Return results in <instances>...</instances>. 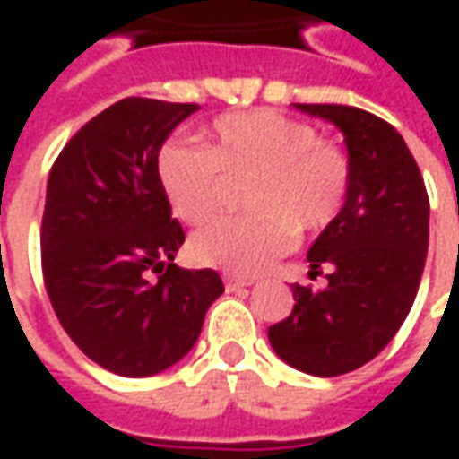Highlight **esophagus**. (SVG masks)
I'll return each mask as SVG.
<instances>
[{
    "mask_svg": "<svg viewBox=\"0 0 459 459\" xmlns=\"http://www.w3.org/2000/svg\"><path fill=\"white\" fill-rule=\"evenodd\" d=\"M247 286H253V278L224 275V289H227V291H238V289H247Z\"/></svg>",
    "mask_w": 459,
    "mask_h": 459,
    "instance_id": "esophagus-1",
    "label": "esophagus"
}]
</instances>
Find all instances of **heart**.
I'll use <instances>...</instances> for the list:
<instances>
[{"label": "heart", "mask_w": 459, "mask_h": 459, "mask_svg": "<svg viewBox=\"0 0 459 459\" xmlns=\"http://www.w3.org/2000/svg\"><path fill=\"white\" fill-rule=\"evenodd\" d=\"M247 178L242 204L250 214L196 232L188 242L194 263L238 275L263 273L291 250L296 235H319L340 220L352 166L316 127L275 109L217 117L204 148L173 140L158 155L160 188L186 224L212 220L227 181Z\"/></svg>", "instance_id": "heart-1"}]
</instances>
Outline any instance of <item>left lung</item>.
Masks as SVG:
<instances>
[{
  "label": "left lung",
  "instance_id": "1",
  "mask_svg": "<svg viewBox=\"0 0 459 459\" xmlns=\"http://www.w3.org/2000/svg\"><path fill=\"white\" fill-rule=\"evenodd\" d=\"M340 127L352 188L340 220L314 239L308 275L329 271L322 291L293 283V311L268 329L275 355L332 378L370 362L409 316L429 247V196L403 137L380 117L344 104H296Z\"/></svg>",
  "mask_w": 459,
  "mask_h": 459
}]
</instances>
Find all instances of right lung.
<instances>
[{
	"mask_svg": "<svg viewBox=\"0 0 459 459\" xmlns=\"http://www.w3.org/2000/svg\"><path fill=\"white\" fill-rule=\"evenodd\" d=\"M196 109L122 99L65 143L48 176L45 291L81 352L117 376L145 378L176 365L224 293L217 271L173 263L186 235L158 181V152ZM148 270L164 273L148 281Z\"/></svg>",
	"mask_w": 459,
	"mask_h": 459,
	"instance_id": "obj_1",
	"label": "right lung"
}]
</instances>
